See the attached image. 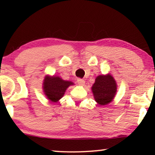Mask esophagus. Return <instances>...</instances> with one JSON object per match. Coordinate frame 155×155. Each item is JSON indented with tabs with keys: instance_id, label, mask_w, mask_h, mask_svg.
<instances>
[{
	"instance_id": "obj_1",
	"label": "esophagus",
	"mask_w": 155,
	"mask_h": 155,
	"mask_svg": "<svg viewBox=\"0 0 155 155\" xmlns=\"http://www.w3.org/2000/svg\"><path fill=\"white\" fill-rule=\"evenodd\" d=\"M77 82L78 84L80 86H84V84H85V81H84L83 79H81V78H78Z\"/></svg>"
}]
</instances>
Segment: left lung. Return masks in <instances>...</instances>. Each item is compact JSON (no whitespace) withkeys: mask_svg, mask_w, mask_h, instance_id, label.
Listing matches in <instances>:
<instances>
[{"mask_svg":"<svg viewBox=\"0 0 155 155\" xmlns=\"http://www.w3.org/2000/svg\"><path fill=\"white\" fill-rule=\"evenodd\" d=\"M94 100L100 106H104L113 100L117 91V84L114 78L110 75L97 76L92 87Z\"/></svg>","mask_w":155,"mask_h":155,"instance_id":"1","label":"left lung"}]
</instances>
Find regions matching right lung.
Instances as JSON below:
<instances>
[{"mask_svg":"<svg viewBox=\"0 0 155 155\" xmlns=\"http://www.w3.org/2000/svg\"><path fill=\"white\" fill-rule=\"evenodd\" d=\"M71 81L63 80L58 76L46 75L43 82L44 94L52 102H57L65 94V90L69 86L73 85Z\"/></svg>","mask_w":155,"mask_h":155,"instance_id":"1","label":"right lung"}]
</instances>
